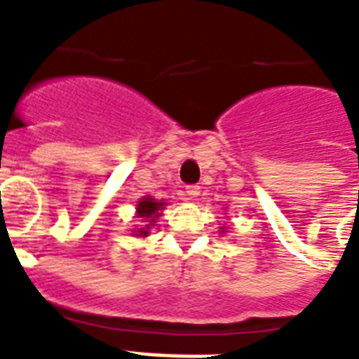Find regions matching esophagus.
I'll return each instance as SVG.
<instances>
[{"label":"esophagus","instance_id":"34e87169","mask_svg":"<svg viewBox=\"0 0 359 359\" xmlns=\"http://www.w3.org/2000/svg\"><path fill=\"white\" fill-rule=\"evenodd\" d=\"M199 191H201V188L196 184H190V186H186V196L190 197V199H196L197 196H199Z\"/></svg>","mask_w":359,"mask_h":359}]
</instances>
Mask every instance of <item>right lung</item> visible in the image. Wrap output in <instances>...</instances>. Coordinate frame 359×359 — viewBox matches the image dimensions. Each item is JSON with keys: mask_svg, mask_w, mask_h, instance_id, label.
Returning <instances> with one entry per match:
<instances>
[{"mask_svg": "<svg viewBox=\"0 0 359 359\" xmlns=\"http://www.w3.org/2000/svg\"><path fill=\"white\" fill-rule=\"evenodd\" d=\"M165 205H168V203L156 201V199H152V197H143V199L137 203V208H135L137 218H141L143 222H147V225H143V227H140V229L135 231V236L149 235V231H151L152 224H156V218L160 216V210H162Z\"/></svg>", "mask_w": 359, "mask_h": 359, "instance_id": "right-lung-1", "label": "right lung"}]
</instances>
